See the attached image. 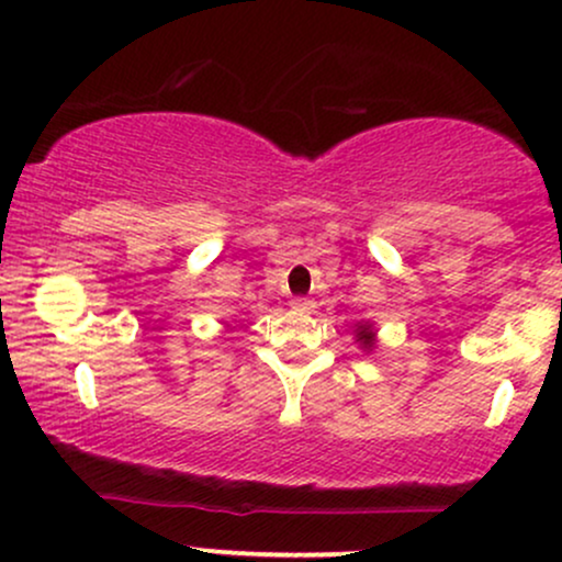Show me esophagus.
<instances>
[{"mask_svg":"<svg viewBox=\"0 0 562 562\" xmlns=\"http://www.w3.org/2000/svg\"><path fill=\"white\" fill-rule=\"evenodd\" d=\"M290 306H293L295 312H314V301L312 299H293V301H290Z\"/></svg>","mask_w":562,"mask_h":562,"instance_id":"1","label":"esophagus"}]
</instances>
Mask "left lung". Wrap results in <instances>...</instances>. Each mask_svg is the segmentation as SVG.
I'll list each match as a JSON object with an SVG mask.
<instances>
[{"label":"left lung","instance_id":"1","mask_svg":"<svg viewBox=\"0 0 562 562\" xmlns=\"http://www.w3.org/2000/svg\"><path fill=\"white\" fill-rule=\"evenodd\" d=\"M353 340H357L359 348L367 353H372L378 348V330L370 319H362L353 325Z\"/></svg>","mask_w":562,"mask_h":562}]
</instances>
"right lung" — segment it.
Returning <instances> with one entry per match:
<instances>
[{"label":"right lung","mask_w":562,"mask_h":562,"mask_svg":"<svg viewBox=\"0 0 562 562\" xmlns=\"http://www.w3.org/2000/svg\"><path fill=\"white\" fill-rule=\"evenodd\" d=\"M227 330H229V325H227Z\"/></svg>","instance_id":"1"}]
</instances>
